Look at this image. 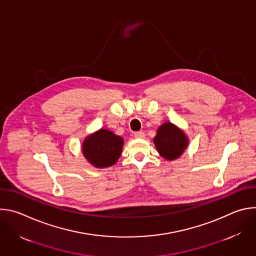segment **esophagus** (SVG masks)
I'll use <instances>...</instances> for the list:
<instances>
[{"mask_svg": "<svg viewBox=\"0 0 256 256\" xmlns=\"http://www.w3.org/2000/svg\"><path fill=\"white\" fill-rule=\"evenodd\" d=\"M134 136L136 138H144V134L142 132H134Z\"/></svg>", "mask_w": 256, "mask_h": 256, "instance_id": "1", "label": "esophagus"}]
</instances>
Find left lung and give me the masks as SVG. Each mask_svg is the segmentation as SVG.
Segmentation results:
<instances>
[{
    "mask_svg": "<svg viewBox=\"0 0 256 256\" xmlns=\"http://www.w3.org/2000/svg\"><path fill=\"white\" fill-rule=\"evenodd\" d=\"M153 142L160 156L167 161L180 158L190 144L184 130L170 122H164L158 128Z\"/></svg>",
    "mask_w": 256,
    "mask_h": 256,
    "instance_id": "obj_1",
    "label": "left lung"
}]
</instances>
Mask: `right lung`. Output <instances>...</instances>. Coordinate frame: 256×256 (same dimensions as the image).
Returning <instances> with one entry per match:
<instances>
[{
  "label": "right lung",
  "instance_id": "obj_1",
  "mask_svg": "<svg viewBox=\"0 0 256 256\" xmlns=\"http://www.w3.org/2000/svg\"><path fill=\"white\" fill-rule=\"evenodd\" d=\"M124 148V138L112 130L100 128L85 138L82 154L95 168H107L120 159Z\"/></svg>",
  "mask_w": 256,
  "mask_h": 256
}]
</instances>
